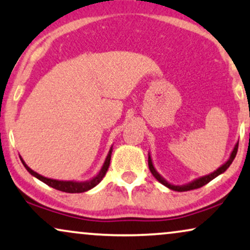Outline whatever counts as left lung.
I'll return each instance as SVG.
<instances>
[{"mask_svg": "<svg viewBox=\"0 0 250 250\" xmlns=\"http://www.w3.org/2000/svg\"><path fill=\"white\" fill-rule=\"evenodd\" d=\"M238 146H239V144H238V142H236L235 146H234V148H233L231 155H229V160L226 161L225 163L223 164V165H220V167H219L218 168H217L216 171H213V172L207 174V176H203V177L197 178V179H194L193 181H190V183H188V184H185V185H173V184L168 183V181L165 180L164 178L162 177L161 174L157 172L156 168L154 167L153 160H151V157H150V153L148 154V165H149V170H150L151 174H153V176H154L155 178H156V179H157L158 181H160V183H161L162 185H164L165 187H167V188H170V189H172V190H176V192H187V190L196 189V188H200V187L204 186V185H207V184L209 183V181H211L212 179H215L216 177H218L219 174L224 173L225 171L228 170L229 165L232 164L233 160H234V158H235L236 151H238Z\"/></svg>", "mask_w": 250, "mask_h": 250, "instance_id": "obj_1", "label": "left lung"}]
</instances>
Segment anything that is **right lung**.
<instances>
[{"label":"right lung","instance_id":"obj_1","mask_svg":"<svg viewBox=\"0 0 250 250\" xmlns=\"http://www.w3.org/2000/svg\"><path fill=\"white\" fill-rule=\"evenodd\" d=\"M111 154H112V146H111V148H110L108 155H106L104 163H103L101 170L99 171V173H97L95 177H93L92 179L86 180V181L56 180V179H50V178H46V177L41 176V174L35 172V171L32 170L31 167H28L27 164H26L24 160L21 158V156H19V157H21V163L25 167L26 170H27L28 172L32 174V176L38 178L39 180H41L42 183L47 184L48 186L53 187V188H55V189L61 190V192H65V193H83V192H87V190L94 188L96 185H99L100 183H101V180L105 176L106 171H108V167L110 165V160H111Z\"/></svg>","mask_w":250,"mask_h":250}]
</instances>
